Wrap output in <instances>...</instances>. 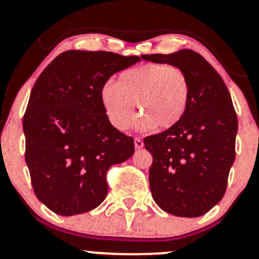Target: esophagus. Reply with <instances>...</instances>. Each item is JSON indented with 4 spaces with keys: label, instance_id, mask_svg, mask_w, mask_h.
I'll return each instance as SVG.
<instances>
[{
    "label": "esophagus",
    "instance_id": "esophagus-1",
    "mask_svg": "<svg viewBox=\"0 0 259 259\" xmlns=\"http://www.w3.org/2000/svg\"><path fill=\"white\" fill-rule=\"evenodd\" d=\"M134 144H135V148H138V150L144 147V141L139 138H135V140H134Z\"/></svg>",
    "mask_w": 259,
    "mask_h": 259
}]
</instances>
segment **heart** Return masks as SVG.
Masks as SVG:
<instances>
[{"label": "heart", "mask_w": 259, "mask_h": 259, "mask_svg": "<svg viewBox=\"0 0 259 259\" xmlns=\"http://www.w3.org/2000/svg\"><path fill=\"white\" fill-rule=\"evenodd\" d=\"M190 97L186 74L174 65L150 63L130 68L101 88L100 100L107 118L114 127L125 132L136 119L135 103L144 117L142 129L157 125L169 129L185 114Z\"/></svg>", "instance_id": "1"}]
</instances>
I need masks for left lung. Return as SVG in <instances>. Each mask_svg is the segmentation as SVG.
Listing matches in <instances>:
<instances>
[{
    "label": "left lung",
    "instance_id": "left-lung-1",
    "mask_svg": "<svg viewBox=\"0 0 259 259\" xmlns=\"http://www.w3.org/2000/svg\"><path fill=\"white\" fill-rule=\"evenodd\" d=\"M144 61L180 68L190 84L185 114L165 132L147 136L154 202L177 217L203 215L222 200L235 160L237 117L222 76L192 50L142 55Z\"/></svg>",
    "mask_w": 259,
    "mask_h": 259
}]
</instances>
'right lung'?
<instances>
[{"label":"right lung","mask_w":259,"mask_h":259,"mask_svg":"<svg viewBox=\"0 0 259 259\" xmlns=\"http://www.w3.org/2000/svg\"><path fill=\"white\" fill-rule=\"evenodd\" d=\"M138 56L70 50L40 74L23 118L25 162L36 197L59 215L105 201L106 173L134 154V140L112 125L100 90Z\"/></svg>","instance_id":"1"}]
</instances>
